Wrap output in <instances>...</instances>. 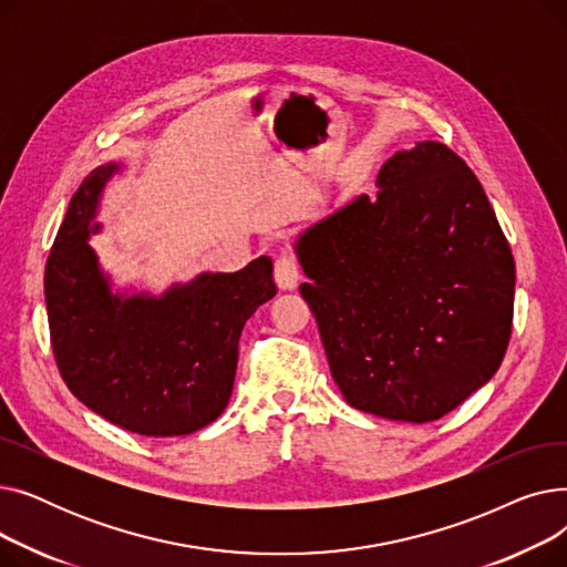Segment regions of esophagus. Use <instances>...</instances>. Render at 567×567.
Instances as JSON below:
<instances>
[{
    "mask_svg": "<svg viewBox=\"0 0 567 567\" xmlns=\"http://www.w3.org/2000/svg\"><path fill=\"white\" fill-rule=\"evenodd\" d=\"M274 278H276V282H278V287H280L282 291H291V289L299 287L301 268H299V261H296L293 255L282 252V255L276 259Z\"/></svg>",
    "mask_w": 567,
    "mask_h": 567,
    "instance_id": "esophagus-1",
    "label": "esophagus"
}]
</instances>
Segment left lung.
Wrapping results in <instances>:
<instances>
[{"label": "left lung", "mask_w": 567, "mask_h": 567, "mask_svg": "<svg viewBox=\"0 0 567 567\" xmlns=\"http://www.w3.org/2000/svg\"><path fill=\"white\" fill-rule=\"evenodd\" d=\"M296 257L344 400L430 423L496 374L513 331L515 259L466 163L419 142L299 234Z\"/></svg>", "instance_id": "8db88e82"}]
</instances>
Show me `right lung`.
I'll return each mask as SVG.
<instances>
[{"label": "right lung", "mask_w": 567, "mask_h": 567, "mask_svg": "<svg viewBox=\"0 0 567 567\" xmlns=\"http://www.w3.org/2000/svg\"><path fill=\"white\" fill-rule=\"evenodd\" d=\"M122 165L89 174L73 195L45 264V308L59 372L69 391L112 425L142 436H182L225 411L238 338L271 301V257L236 274H199L161 296L114 291L92 234L99 202Z\"/></svg>", "instance_id": "1"}]
</instances>
